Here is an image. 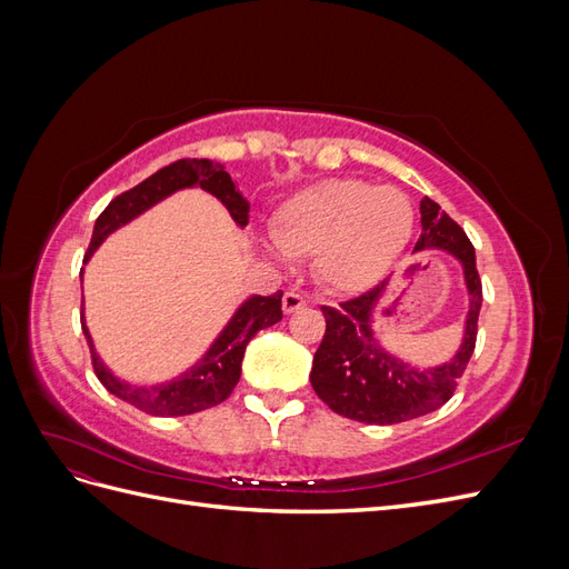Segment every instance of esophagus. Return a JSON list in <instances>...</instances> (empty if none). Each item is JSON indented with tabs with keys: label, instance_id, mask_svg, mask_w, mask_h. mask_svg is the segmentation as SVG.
<instances>
[{
	"label": "esophagus",
	"instance_id": "34e87169",
	"mask_svg": "<svg viewBox=\"0 0 569 569\" xmlns=\"http://www.w3.org/2000/svg\"><path fill=\"white\" fill-rule=\"evenodd\" d=\"M306 306V299L301 295H297V291H287V295L282 297V311L284 313H297L299 308Z\"/></svg>",
	"mask_w": 569,
	"mask_h": 569
}]
</instances>
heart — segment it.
Wrapping results in <instances>:
<instances>
[{"mask_svg": "<svg viewBox=\"0 0 569 569\" xmlns=\"http://www.w3.org/2000/svg\"><path fill=\"white\" fill-rule=\"evenodd\" d=\"M412 232V203L401 189L363 180H322L287 197L270 220L274 247L311 256L316 280L358 295L385 278Z\"/></svg>", "mask_w": 569, "mask_h": 569, "instance_id": "1", "label": "heart"}]
</instances>
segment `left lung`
Here are the masks:
<instances>
[{"mask_svg":"<svg viewBox=\"0 0 569 569\" xmlns=\"http://www.w3.org/2000/svg\"><path fill=\"white\" fill-rule=\"evenodd\" d=\"M420 216L422 232L416 251L441 249L462 263L470 291L465 339L451 363L416 370L382 351L370 330V313L385 295L387 280L337 308L322 306L325 335L313 356L311 385L320 399L343 418L366 425H393L427 416L451 399L472 358L481 308L475 247L458 222L429 197L420 201Z\"/></svg>","mask_w":569,"mask_h":569,"instance_id":"obj_1","label":"left lung"}]
</instances>
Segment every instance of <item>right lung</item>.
<instances>
[{
    "instance_id": "add662e5",
    "label": "right lung",
    "mask_w": 569,
    "mask_h": 569,
    "mask_svg": "<svg viewBox=\"0 0 569 569\" xmlns=\"http://www.w3.org/2000/svg\"><path fill=\"white\" fill-rule=\"evenodd\" d=\"M201 187L206 192H211L216 199L222 201V206L230 211V216L237 220V226H247L249 222V201L239 192L237 184L232 182L230 173L222 170L220 163H213L209 159H180L170 163L157 173L149 176L144 182L134 184L128 192L118 194L101 216L94 222V232L90 239V249L84 253V261L94 253V249L104 242V239L126 226L132 218L151 209L153 203H159L168 194L178 192L182 187ZM82 278V270H80ZM282 318V291L270 297H251L239 306V311L232 316L226 330L213 341V347L206 351V356L199 363L180 375L173 382H163L157 387H132L128 382H120L111 370L101 363L92 337L84 327V318L80 316L84 339L90 343L92 353V368L99 377V382L104 385L113 396L123 399L126 403L140 408L149 416L159 418H178V416H192V412L213 408L222 403L232 393L234 385L242 375V358L247 351V343L253 339L258 330L274 325Z\"/></svg>"
}]
</instances>
